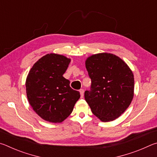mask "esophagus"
Listing matches in <instances>:
<instances>
[{
    "instance_id": "obj_1",
    "label": "esophagus",
    "mask_w": 157,
    "mask_h": 157,
    "mask_svg": "<svg viewBox=\"0 0 157 157\" xmlns=\"http://www.w3.org/2000/svg\"><path fill=\"white\" fill-rule=\"evenodd\" d=\"M84 89H80L79 90V93H80V95H81V98H82L84 97Z\"/></svg>"
}]
</instances>
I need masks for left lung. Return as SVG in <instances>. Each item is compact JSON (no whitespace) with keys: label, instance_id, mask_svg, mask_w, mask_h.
Returning a JSON list of instances; mask_svg holds the SVG:
<instances>
[{"label":"left lung","instance_id":"left-lung-1","mask_svg":"<svg viewBox=\"0 0 157 157\" xmlns=\"http://www.w3.org/2000/svg\"><path fill=\"white\" fill-rule=\"evenodd\" d=\"M91 79V91L84 98L94 115L102 122L120 117L134 95V74L121 58L112 53L92 55L85 61Z\"/></svg>","mask_w":157,"mask_h":157}]
</instances>
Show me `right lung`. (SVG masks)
Segmentation results:
<instances>
[{
	"instance_id": "1",
	"label": "right lung",
	"mask_w": 157,
	"mask_h": 157,
	"mask_svg": "<svg viewBox=\"0 0 157 157\" xmlns=\"http://www.w3.org/2000/svg\"><path fill=\"white\" fill-rule=\"evenodd\" d=\"M71 62L64 55L50 53L40 58L29 71L26 95L31 107L43 120L59 123L70 116L80 94L70 86L63 75Z\"/></svg>"
}]
</instances>
